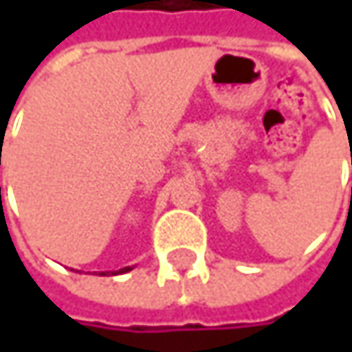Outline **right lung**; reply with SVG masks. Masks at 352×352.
<instances>
[{"mask_svg":"<svg viewBox=\"0 0 352 352\" xmlns=\"http://www.w3.org/2000/svg\"><path fill=\"white\" fill-rule=\"evenodd\" d=\"M130 269H132V267H124V269H120V271H116V273L111 271V275H118V273H128ZM106 273H107V275H109V271H102L100 275H106Z\"/></svg>","mask_w":352,"mask_h":352,"instance_id":"right-lung-1","label":"right lung"}]
</instances>
